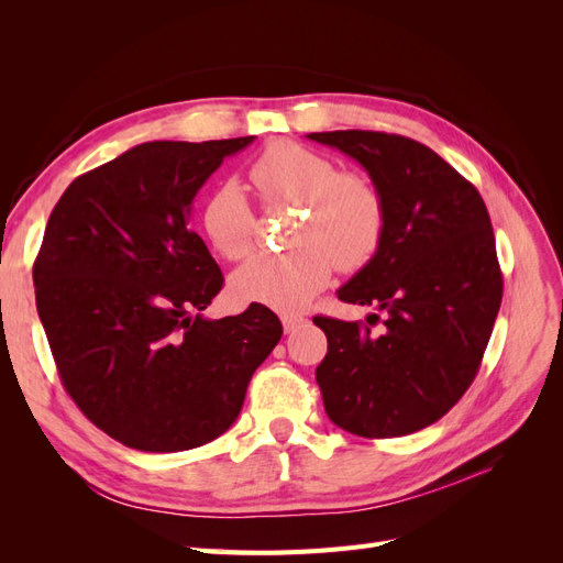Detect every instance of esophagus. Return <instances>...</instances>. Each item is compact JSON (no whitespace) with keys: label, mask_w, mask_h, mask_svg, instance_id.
Instances as JSON below:
<instances>
[{"label":"esophagus","mask_w":563,"mask_h":563,"mask_svg":"<svg viewBox=\"0 0 563 563\" xmlns=\"http://www.w3.org/2000/svg\"><path fill=\"white\" fill-rule=\"evenodd\" d=\"M302 321H305V319H302L300 314H284V317H282V323H284V331H286V333H294Z\"/></svg>","instance_id":"34e87169"}]
</instances>
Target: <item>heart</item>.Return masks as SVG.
I'll return each instance as SVG.
<instances>
[{"instance_id": "obj_1", "label": "heart", "mask_w": 563, "mask_h": 563, "mask_svg": "<svg viewBox=\"0 0 563 563\" xmlns=\"http://www.w3.org/2000/svg\"><path fill=\"white\" fill-rule=\"evenodd\" d=\"M265 207H300L288 253H261L234 269L236 298L294 312L329 284L333 263L360 269L378 253L387 211L380 190L366 176L340 174L333 159L296 143H272L249 168ZM199 225L228 261H242L255 246L258 218L240 187L225 180L203 199Z\"/></svg>"}]
</instances>
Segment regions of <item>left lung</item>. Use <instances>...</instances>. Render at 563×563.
I'll return each mask as SVG.
<instances>
[{
  "label": "left lung",
  "instance_id": "obj_1",
  "mask_svg": "<svg viewBox=\"0 0 563 563\" xmlns=\"http://www.w3.org/2000/svg\"><path fill=\"white\" fill-rule=\"evenodd\" d=\"M308 139L360 162L387 211L378 253L338 288L343 302L385 312L380 333L314 317L329 340L317 366L323 408L356 437L418 432L465 395L500 310L486 203L434 150L404 135L352 129Z\"/></svg>",
  "mask_w": 563,
  "mask_h": 563
}]
</instances>
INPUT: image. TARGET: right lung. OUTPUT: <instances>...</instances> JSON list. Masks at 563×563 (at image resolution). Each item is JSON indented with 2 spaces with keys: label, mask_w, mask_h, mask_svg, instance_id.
<instances>
[{
  "label": "right lung",
  "mask_w": 563,
  "mask_h": 563,
  "mask_svg": "<svg viewBox=\"0 0 563 563\" xmlns=\"http://www.w3.org/2000/svg\"><path fill=\"white\" fill-rule=\"evenodd\" d=\"M253 143L152 141L70 183L32 279L58 376L96 428L135 451L209 444L242 411L282 338L261 302L207 319L223 272L190 228L192 199Z\"/></svg>",
  "instance_id": "1"
}]
</instances>
